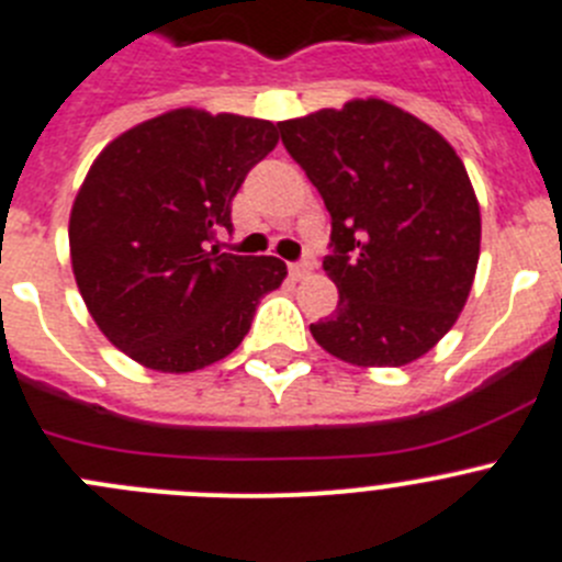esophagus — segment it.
Segmentation results:
<instances>
[{
    "label": "esophagus",
    "instance_id": "1",
    "mask_svg": "<svg viewBox=\"0 0 562 562\" xmlns=\"http://www.w3.org/2000/svg\"><path fill=\"white\" fill-rule=\"evenodd\" d=\"M288 271H291V277H293V280H305V277L311 274V271H313V260H300V262H291V266H288Z\"/></svg>",
    "mask_w": 562,
    "mask_h": 562
}]
</instances>
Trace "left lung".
Instances as JSON below:
<instances>
[{"instance_id": "8db88e82", "label": "left lung", "mask_w": 562, "mask_h": 562, "mask_svg": "<svg viewBox=\"0 0 562 562\" xmlns=\"http://www.w3.org/2000/svg\"><path fill=\"white\" fill-rule=\"evenodd\" d=\"M282 145L330 212L338 288L311 325L352 367H406L457 325L473 288L482 212L462 159L439 131L381 98L280 123Z\"/></svg>"}]
</instances>
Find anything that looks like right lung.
Returning <instances> with one entry per match:
<instances>
[{
  "label": "right lung",
  "instance_id": "right-lung-1",
  "mask_svg": "<svg viewBox=\"0 0 562 562\" xmlns=\"http://www.w3.org/2000/svg\"><path fill=\"white\" fill-rule=\"evenodd\" d=\"M277 125L173 109L111 139L69 212L86 307L117 350L156 372H195L237 350L288 269L210 246L232 199L277 145Z\"/></svg>",
  "mask_w": 562,
  "mask_h": 562
}]
</instances>
